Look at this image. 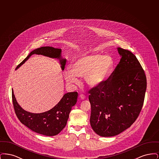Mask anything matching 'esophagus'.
Instances as JSON below:
<instances>
[{
	"mask_svg": "<svg viewBox=\"0 0 159 159\" xmlns=\"http://www.w3.org/2000/svg\"><path fill=\"white\" fill-rule=\"evenodd\" d=\"M79 98L81 99H84L85 98H86V97H85V95H83V94H80V95H79Z\"/></svg>",
	"mask_w": 159,
	"mask_h": 159,
	"instance_id": "obj_1",
	"label": "esophagus"
}]
</instances>
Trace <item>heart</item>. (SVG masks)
Here are the masks:
<instances>
[{
    "instance_id": "b5f03b06",
    "label": "heart",
    "mask_w": 159,
    "mask_h": 159,
    "mask_svg": "<svg viewBox=\"0 0 159 159\" xmlns=\"http://www.w3.org/2000/svg\"><path fill=\"white\" fill-rule=\"evenodd\" d=\"M114 62L110 56L100 54L84 55L77 58L64 71V77L69 83H77L78 77H84L86 83L97 87L104 83L113 70Z\"/></svg>"
}]
</instances>
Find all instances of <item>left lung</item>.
<instances>
[{
  "label": "left lung",
  "mask_w": 159,
  "mask_h": 159,
  "mask_svg": "<svg viewBox=\"0 0 159 159\" xmlns=\"http://www.w3.org/2000/svg\"><path fill=\"white\" fill-rule=\"evenodd\" d=\"M117 50L121 58L111 76L89 91L91 127L104 137L116 136L135 122L147 89L146 76L136 56L121 48Z\"/></svg>",
  "instance_id": "1"
}]
</instances>
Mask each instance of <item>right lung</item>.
I'll return each instance as SVG.
<instances>
[{"mask_svg": "<svg viewBox=\"0 0 159 159\" xmlns=\"http://www.w3.org/2000/svg\"><path fill=\"white\" fill-rule=\"evenodd\" d=\"M33 54L42 55L52 58L58 59L61 67L64 70L66 59L61 57V49L51 46H43L34 49L16 67L19 68ZM78 93L68 92L64 95L60 101L50 110L42 113H32L23 109L17 102L13 89L12 102L15 114L23 125L31 130L45 136H55L58 134L66 126L69 114L73 106L76 104Z\"/></svg>", "mask_w": 159, "mask_h": 159, "instance_id": "right-lung-1", "label": "right lung"}]
</instances>
